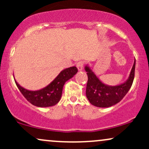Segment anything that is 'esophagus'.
<instances>
[{"label":"esophagus","mask_w":149,"mask_h":149,"mask_svg":"<svg viewBox=\"0 0 149 149\" xmlns=\"http://www.w3.org/2000/svg\"><path fill=\"white\" fill-rule=\"evenodd\" d=\"M84 64H85V62L83 61H80L77 63L76 67L78 68V71H81V70H83V66H84Z\"/></svg>","instance_id":"obj_1"}]
</instances>
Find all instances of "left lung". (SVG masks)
<instances>
[{"mask_svg": "<svg viewBox=\"0 0 149 149\" xmlns=\"http://www.w3.org/2000/svg\"><path fill=\"white\" fill-rule=\"evenodd\" d=\"M135 62L136 61H134L128 80L117 86L104 85L88 66H85V69L88 77L86 96L89 102L97 107H109L120 102L132 85L134 78Z\"/></svg>", "mask_w": 149, "mask_h": 149, "instance_id": "8db88e82", "label": "left lung"}]
</instances>
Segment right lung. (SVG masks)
<instances>
[{
	"label": "right lung",
	"instance_id": "right-lung-1",
	"mask_svg": "<svg viewBox=\"0 0 149 149\" xmlns=\"http://www.w3.org/2000/svg\"><path fill=\"white\" fill-rule=\"evenodd\" d=\"M78 72L76 66L61 71L50 84L37 91H29L20 86L15 80L17 86L28 102L36 107H48L55 105L60 100L64 83Z\"/></svg>",
	"mask_w": 149,
	"mask_h": 149
}]
</instances>
